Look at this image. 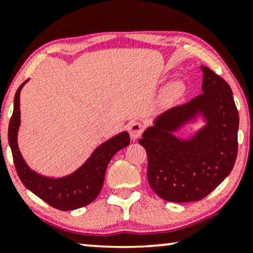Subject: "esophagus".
Here are the masks:
<instances>
[{"mask_svg":"<svg viewBox=\"0 0 253 253\" xmlns=\"http://www.w3.org/2000/svg\"><path fill=\"white\" fill-rule=\"evenodd\" d=\"M144 131V126L140 122H133L131 123V126L129 127V132H130V137L131 139H137L138 137L143 133Z\"/></svg>","mask_w":253,"mask_h":253,"instance_id":"esophagus-1","label":"esophagus"}]
</instances>
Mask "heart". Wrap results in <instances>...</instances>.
Returning <instances> with one entry per match:
<instances>
[{
	"instance_id": "obj_1",
	"label": "heart",
	"mask_w": 253,
	"mask_h": 253,
	"mask_svg": "<svg viewBox=\"0 0 253 253\" xmlns=\"http://www.w3.org/2000/svg\"><path fill=\"white\" fill-rule=\"evenodd\" d=\"M172 89H174V91H177V89H178V87H176V86H175V87H174V88H172Z\"/></svg>"
}]
</instances>
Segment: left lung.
<instances>
[{
	"label": "left lung",
	"instance_id": "8db88e82",
	"mask_svg": "<svg viewBox=\"0 0 253 253\" xmlns=\"http://www.w3.org/2000/svg\"><path fill=\"white\" fill-rule=\"evenodd\" d=\"M202 69V94L159 116L139 139L147 153L148 184L167 202L205 198L230 174L236 161L240 117L233 92L221 76ZM199 111L208 124L195 137L179 141L171 134Z\"/></svg>",
	"mask_w": 253,
	"mask_h": 253
}]
</instances>
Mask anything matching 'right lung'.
I'll list each match as a JSON object with an SVG mask.
<instances>
[{"label": "right lung", "instance_id": "obj_1", "mask_svg": "<svg viewBox=\"0 0 253 253\" xmlns=\"http://www.w3.org/2000/svg\"><path fill=\"white\" fill-rule=\"evenodd\" d=\"M26 82L16 92L8 129V140L18 177L30 191L56 210L71 211L88 205L101 191L107 166L114 154L129 145V133L122 132L103 143L77 171L67 177L53 179L36 174L27 167L17 145V132L20 123L19 94Z\"/></svg>", "mask_w": 253, "mask_h": 253}]
</instances>
